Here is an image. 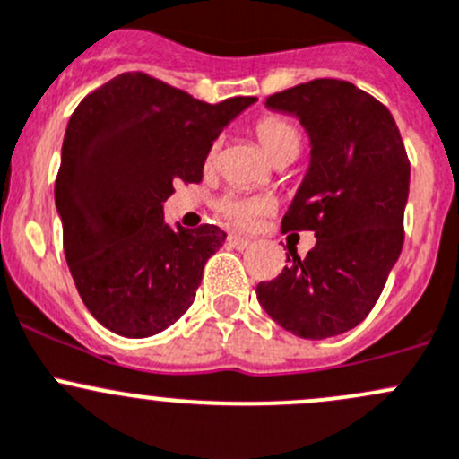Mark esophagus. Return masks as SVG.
Segmentation results:
<instances>
[{"instance_id":"esophagus-1","label":"esophagus","mask_w":459,"mask_h":459,"mask_svg":"<svg viewBox=\"0 0 459 459\" xmlns=\"http://www.w3.org/2000/svg\"><path fill=\"white\" fill-rule=\"evenodd\" d=\"M229 244L233 248H238V251H244V248L251 247V239L244 238V235H238V233H230L229 235Z\"/></svg>"}]
</instances>
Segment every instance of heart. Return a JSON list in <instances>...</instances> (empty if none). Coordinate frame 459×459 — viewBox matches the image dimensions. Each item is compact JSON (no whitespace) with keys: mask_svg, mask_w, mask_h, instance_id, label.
Segmentation results:
<instances>
[{"mask_svg":"<svg viewBox=\"0 0 459 459\" xmlns=\"http://www.w3.org/2000/svg\"><path fill=\"white\" fill-rule=\"evenodd\" d=\"M255 135L259 143H262L264 152L268 155L271 161L280 160H290L299 155V148H302V137L299 131L284 117H264L259 119L255 126ZM217 143H212L211 151H208L206 161L211 164L215 160ZM273 204L266 197H239V195H224L217 202V212H220L224 220H229L230 224L242 226L248 229L257 221L259 215L271 211Z\"/></svg>","mask_w":459,"mask_h":459,"instance_id":"b5f03b06","label":"heart"}]
</instances>
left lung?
Segmentation results:
<instances>
[{"instance_id": "obj_1", "label": "left lung", "mask_w": 459, "mask_h": 459, "mask_svg": "<svg viewBox=\"0 0 459 459\" xmlns=\"http://www.w3.org/2000/svg\"><path fill=\"white\" fill-rule=\"evenodd\" d=\"M295 115L311 140V164L281 230H316L317 244L271 281L257 302L281 328L324 340L371 313L404 244L411 164L384 104L344 80H313L266 100ZM290 251V248H289Z\"/></svg>"}]
</instances>
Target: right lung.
Masks as SVG:
<instances>
[{"instance_id": "right-lung-1", "label": "right lung", "mask_w": 459, "mask_h": 459, "mask_svg": "<svg viewBox=\"0 0 459 459\" xmlns=\"http://www.w3.org/2000/svg\"><path fill=\"white\" fill-rule=\"evenodd\" d=\"M255 101L206 104L143 73H122L80 101L55 206L77 293L101 326L140 340L188 311L226 233L212 224L170 229L164 202L173 184L202 182L212 142Z\"/></svg>"}]
</instances>
